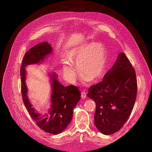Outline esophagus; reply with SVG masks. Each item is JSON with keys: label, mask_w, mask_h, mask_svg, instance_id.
I'll use <instances>...</instances> for the list:
<instances>
[{"label": "esophagus", "mask_w": 152, "mask_h": 152, "mask_svg": "<svg viewBox=\"0 0 152 152\" xmlns=\"http://www.w3.org/2000/svg\"><path fill=\"white\" fill-rule=\"evenodd\" d=\"M86 96H87V94H86L85 91L81 92V98L82 99H86Z\"/></svg>", "instance_id": "esophagus-1"}]
</instances>
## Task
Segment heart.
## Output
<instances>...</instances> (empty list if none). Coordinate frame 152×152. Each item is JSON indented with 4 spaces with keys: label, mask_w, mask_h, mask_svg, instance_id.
I'll return each instance as SVG.
<instances>
[{
    "label": "heart",
    "mask_w": 152,
    "mask_h": 152,
    "mask_svg": "<svg viewBox=\"0 0 152 152\" xmlns=\"http://www.w3.org/2000/svg\"><path fill=\"white\" fill-rule=\"evenodd\" d=\"M69 61H64V73L69 77H73L76 71L72 64H77L81 76L88 81L99 78L105 69L106 50L101 43L83 44L71 49L67 53Z\"/></svg>",
    "instance_id": "b5f03b06"
}]
</instances>
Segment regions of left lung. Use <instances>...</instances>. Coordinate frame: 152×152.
<instances>
[{"label": "left lung", "mask_w": 152, "mask_h": 152, "mask_svg": "<svg viewBox=\"0 0 152 152\" xmlns=\"http://www.w3.org/2000/svg\"><path fill=\"white\" fill-rule=\"evenodd\" d=\"M137 83L132 64L120 53L103 79L88 89L87 96L95 101L94 124L102 133L112 134L128 119L136 100Z\"/></svg>", "instance_id": "1"}]
</instances>
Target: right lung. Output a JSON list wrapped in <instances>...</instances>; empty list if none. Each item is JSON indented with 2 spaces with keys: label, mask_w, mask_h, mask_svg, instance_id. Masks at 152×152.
I'll use <instances>...</instances> for the list:
<instances>
[{
  "label": "right lung",
  "mask_w": 152,
  "mask_h": 152,
  "mask_svg": "<svg viewBox=\"0 0 152 152\" xmlns=\"http://www.w3.org/2000/svg\"><path fill=\"white\" fill-rule=\"evenodd\" d=\"M52 48L47 42L39 43L27 51L23 58L20 68L21 89L22 99L28 113L37 126L45 132L58 134L65 130L73 118V109L81 99V92L77 87L61 85L53 73L52 77V105L49 115L42 116L32 107L27 97V87L25 83V67L37 64L52 52Z\"/></svg>",
  "instance_id": "obj_1"
}]
</instances>
